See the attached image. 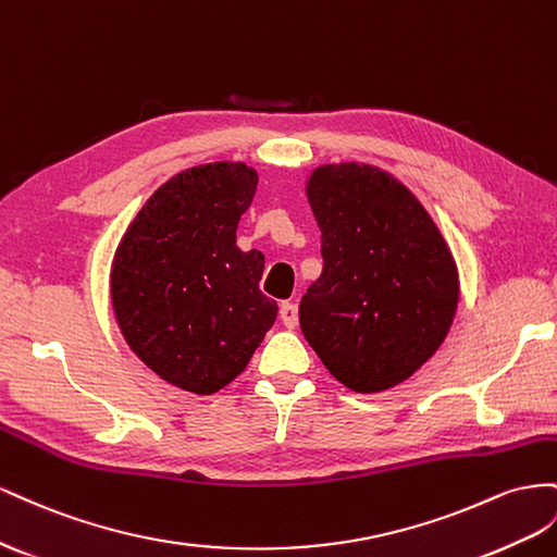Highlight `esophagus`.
<instances>
[{"label": "esophagus", "mask_w": 557, "mask_h": 557, "mask_svg": "<svg viewBox=\"0 0 557 557\" xmlns=\"http://www.w3.org/2000/svg\"><path fill=\"white\" fill-rule=\"evenodd\" d=\"M280 320H282V324L287 326V329H294L296 324H298V308H296V304H282L280 306Z\"/></svg>", "instance_id": "1"}]
</instances>
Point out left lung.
Returning a JSON list of instances; mask_svg holds the SVG:
<instances>
[{"label":"left lung","mask_w":557,"mask_h":557,"mask_svg":"<svg viewBox=\"0 0 557 557\" xmlns=\"http://www.w3.org/2000/svg\"><path fill=\"white\" fill-rule=\"evenodd\" d=\"M306 190L324 268L300 298V331L345 387L399 385L448 336L459 298L453 253L420 200L380 168L322 165Z\"/></svg>","instance_id":"obj_1"}]
</instances>
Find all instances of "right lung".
<instances>
[{"label": "right lung", "instance_id": "add662e5", "mask_svg": "<svg viewBox=\"0 0 557 557\" xmlns=\"http://www.w3.org/2000/svg\"><path fill=\"white\" fill-rule=\"evenodd\" d=\"M257 184V170L228 161L174 174L116 249L111 306L119 329L174 387H226L275 324L277 304L259 289L263 253L235 245Z\"/></svg>", "mask_w": 557, "mask_h": 557}]
</instances>
